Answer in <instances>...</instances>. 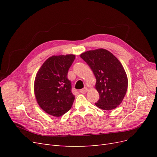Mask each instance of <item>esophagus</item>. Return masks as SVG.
I'll return each instance as SVG.
<instances>
[{
  "instance_id": "obj_1",
  "label": "esophagus",
  "mask_w": 157,
  "mask_h": 157,
  "mask_svg": "<svg viewBox=\"0 0 157 157\" xmlns=\"http://www.w3.org/2000/svg\"><path fill=\"white\" fill-rule=\"evenodd\" d=\"M79 92H80V93H82V94H85V93H86V92H87V88H83V89L80 90Z\"/></svg>"
}]
</instances>
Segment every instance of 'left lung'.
Masks as SVG:
<instances>
[{
	"mask_svg": "<svg viewBox=\"0 0 157 157\" xmlns=\"http://www.w3.org/2000/svg\"><path fill=\"white\" fill-rule=\"evenodd\" d=\"M81 58L91 68L96 78L99 99L96 105L112 110L121 103L128 88V78L121 63L110 52L100 48L85 52Z\"/></svg>",
	"mask_w": 157,
	"mask_h": 157,
	"instance_id": "8db88e82",
	"label": "left lung"
}]
</instances>
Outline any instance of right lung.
Masks as SVG:
<instances>
[{"label":"right lung","instance_id":"right-lung-1","mask_svg":"<svg viewBox=\"0 0 157 157\" xmlns=\"http://www.w3.org/2000/svg\"><path fill=\"white\" fill-rule=\"evenodd\" d=\"M73 54L53 56L46 59L36 75L34 91L37 103L48 114L60 117L70 110L75 100L67 78L75 60Z\"/></svg>","mask_w":157,"mask_h":157}]
</instances>
